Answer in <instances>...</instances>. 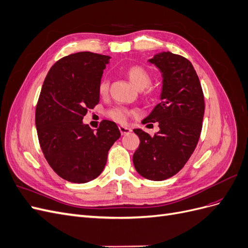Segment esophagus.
<instances>
[{
    "mask_svg": "<svg viewBox=\"0 0 248 248\" xmlns=\"http://www.w3.org/2000/svg\"><path fill=\"white\" fill-rule=\"evenodd\" d=\"M119 129H120V132H121L122 136H125V134H128L131 132V129L127 126H119Z\"/></svg>",
    "mask_w": 248,
    "mask_h": 248,
    "instance_id": "1",
    "label": "esophagus"
}]
</instances>
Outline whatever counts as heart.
I'll return each instance as SVG.
<instances>
[{"label":"heart","mask_w":248,"mask_h":248,"mask_svg":"<svg viewBox=\"0 0 248 248\" xmlns=\"http://www.w3.org/2000/svg\"><path fill=\"white\" fill-rule=\"evenodd\" d=\"M127 76H128L130 81L132 82V85L139 90H144L148 88L150 84H151V80H152L151 74L149 73V71L146 68H144L142 66H139V65L131 66L130 68L127 70ZM108 88H109L108 78H102L98 85L99 93L101 95L107 94L108 91ZM130 115H131V111L129 109L121 108V107L112 108L108 111V118L119 123H124L127 120V118H128Z\"/></svg>","instance_id":"1"}]
</instances>
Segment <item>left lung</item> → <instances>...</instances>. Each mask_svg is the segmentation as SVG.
<instances>
[{
	"label": "left lung",
	"instance_id": "1",
	"mask_svg": "<svg viewBox=\"0 0 248 248\" xmlns=\"http://www.w3.org/2000/svg\"><path fill=\"white\" fill-rule=\"evenodd\" d=\"M148 62L161 72V101L141 123L158 122L159 131L151 137L140 128L133 129L140 142L132 160L140 176L162 181L185 166L198 145L204 94L196 70L184 57L161 51Z\"/></svg>",
	"mask_w": 248,
	"mask_h": 248
}]
</instances>
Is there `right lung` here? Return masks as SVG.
I'll return each instance as SVG.
<instances>
[{"label":"right lung","mask_w":248,"mask_h":248,"mask_svg":"<svg viewBox=\"0 0 248 248\" xmlns=\"http://www.w3.org/2000/svg\"><path fill=\"white\" fill-rule=\"evenodd\" d=\"M110 57L79 51L60 59L44 79L35 123L44 157L57 174L72 183L98 177L108 153L121 137L115 122L103 120L92 130L82 119L99 102V81Z\"/></svg>","instance_id":"obj_1"}]
</instances>
